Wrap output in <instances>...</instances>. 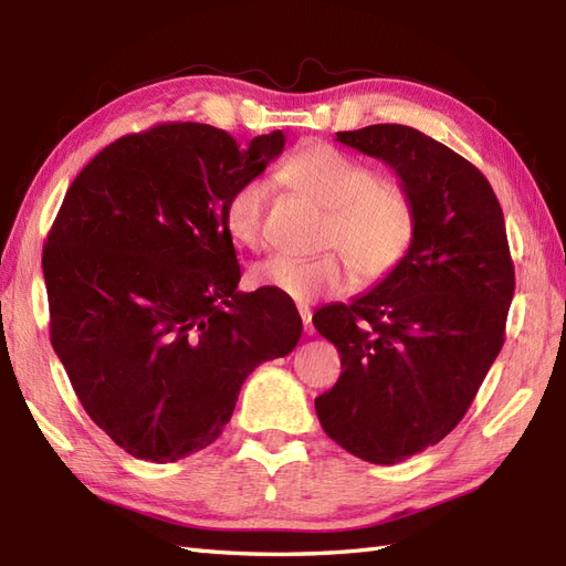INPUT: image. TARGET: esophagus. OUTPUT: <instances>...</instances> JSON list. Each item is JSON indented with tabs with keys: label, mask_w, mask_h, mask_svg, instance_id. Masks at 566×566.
Returning a JSON list of instances; mask_svg holds the SVG:
<instances>
[{
	"label": "esophagus",
	"mask_w": 566,
	"mask_h": 566,
	"mask_svg": "<svg viewBox=\"0 0 566 566\" xmlns=\"http://www.w3.org/2000/svg\"><path fill=\"white\" fill-rule=\"evenodd\" d=\"M298 316L304 321V333L314 335V323H311V308L306 304H298Z\"/></svg>",
	"instance_id": "34e87169"
}]
</instances>
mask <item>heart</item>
I'll use <instances>...</instances> for the list:
<instances>
[{
  "instance_id": "obj_1",
  "label": "heart",
  "mask_w": 566,
  "mask_h": 566,
  "mask_svg": "<svg viewBox=\"0 0 566 566\" xmlns=\"http://www.w3.org/2000/svg\"><path fill=\"white\" fill-rule=\"evenodd\" d=\"M284 182L326 209L321 243L338 248L318 258L272 255L250 270V282L296 304L343 292L350 264L363 282L384 280L399 268L416 233L413 201L406 189L375 179L365 165L328 143H304L280 167ZM268 182L252 177L226 199L223 221L240 245H258L268 207Z\"/></svg>"
}]
</instances>
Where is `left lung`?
Here are the masks:
<instances>
[{"label":"left lung","mask_w":566,"mask_h":566,"mask_svg":"<svg viewBox=\"0 0 566 566\" xmlns=\"http://www.w3.org/2000/svg\"><path fill=\"white\" fill-rule=\"evenodd\" d=\"M338 140L399 175L416 233L375 290L314 314L343 365L316 413L350 454L396 464L438 444L472 406L503 347L515 272L501 203L462 155L401 124Z\"/></svg>","instance_id":"1"}]
</instances>
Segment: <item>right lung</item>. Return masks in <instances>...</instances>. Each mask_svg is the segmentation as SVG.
<instances>
[{
    "mask_svg": "<svg viewBox=\"0 0 566 566\" xmlns=\"http://www.w3.org/2000/svg\"><path fill=\"white\" fill-rule=\"evenodd\" d=\"M284 140L153 126L94 155L55 216L43 248L53 350L84 411L138 460L209 448L250 371L302 338L290 298L238 292L223 221L228 195Z\"/></svg>",
    "mask_w": 566,
    "mask_h": 566,
    "instance_id": "obj_1",
    "label": "right lung"
}]
</instances>
